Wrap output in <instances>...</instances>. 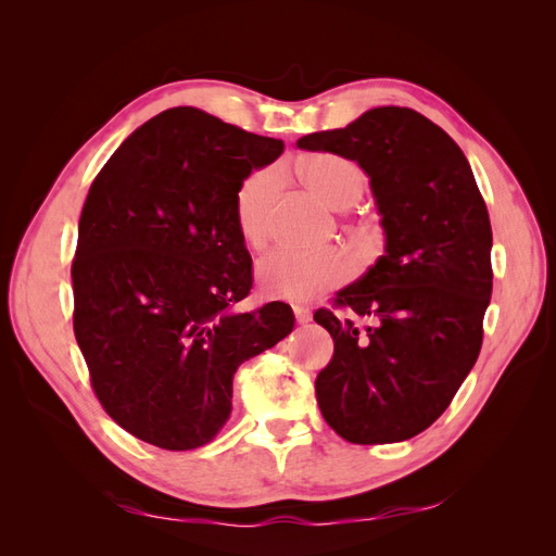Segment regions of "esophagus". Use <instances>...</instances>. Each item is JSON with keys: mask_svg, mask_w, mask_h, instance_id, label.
I'll list each match as a JSON object with an SVG mask.
<instances>
[{"mask_svg": "<svg viewBox=\"0 0 556 556\" xmlns=\"http://www.w3.org/2000/svg\"><path fill=\"white\" fill-rule=\"evenodd\" d=\"M294 317L299 325H306V323H311V311L306 306H294Z\"/></svg>", "mask_w": 556, "mask_h": 556, "instance_id": "esophagus-1", "label": "esophagus"}]
</instances>
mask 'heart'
Returning a JSON list of instances; mask_svg holds the SVG:
<instances>
[{
  "mask_svg": "<svg viewBox=\"0 0 556 556\" xmlns=\"http://www.w3.org/2000/svg\"><path fill=\"white\" fill-rule=\"evenodd\" d=\"M296 174L331 208L355 206L364 194V169L350 157L336 153H313L296 162ZM276 197V174L271 169L250 172L233 192V223L250 250L268 243V217ZM355 266L341 248L313 252L274 250L257 264L260 292L268 299L306 301L325 290L343 285Z\"/></svg>",
  "mask_w": 556,
  "mask_h": 556,
  "instance_id": "obj_1",
  "label": "heart"
}]
</instances>
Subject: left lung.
<instances>
[{
  "mask_svg": "<svg viewBox=\"0 0 556 556\" xmlns=\"http://www.w3.org/2000/svg\"><path fill=\"white\" fill-rule=\"evenodd\" d=\"M299 148L355 160L371 178L384 255L317 308L333 357L315 378L327 425L357 445L408 441L439 419L473 368L492 299V225L462 148L429 117L378 106Z\"/></svg>",
  "mask_w": 556,
  "mask_h": 556,
  "instance_id": "left-lung-1",
  "label": "left lung"
}]
</instances>
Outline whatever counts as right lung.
<instances>
[{
    "mask_svg": "<svg viewBox=\"0 0 556 556\" xmlns=\"http://www.w3.org/2000/svg\"><path fill=\"white\" fill-rule=\"evenodd\" d=\"M282 148L178 106L129 134L90 185L72 262L74 333L102 408L150 445L211 443L237 368L294 329L280 301L231 311L252 288L233 192Z\"/></svg>",
    "mask_w": 556,
    "mask_h": 556,
    "instance_id": "1",
    "label": "right lung"
}]
</instances>
